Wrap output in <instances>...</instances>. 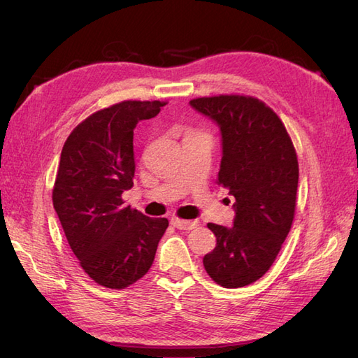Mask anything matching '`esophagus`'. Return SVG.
I'll use <instances>...</instances> for the list:
<instances>
[{
	"label": "esophagus",
	"instance_id": "esophagus-1",
	"mask_svg": "<svg viewBox=\"0 0 358 358\" xmlns=\"http://www.w3.org/2000/svg\"><path fill=\"white\" fill-rule=\"evenodd\" d=\"M171 224L178 229L189 231V229H194L196 226H199V222H196V220H182V219H179V217H173Z\"/></svg>",
	"mask_w": 358,
	"mask_h": 358
}]
</instances>
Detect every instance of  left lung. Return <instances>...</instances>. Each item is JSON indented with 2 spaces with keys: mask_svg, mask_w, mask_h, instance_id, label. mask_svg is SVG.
<instances>
[{
  "mask_svg": "<svg viewBox=\"0 0 358 358\" xmlns=\"http://www.w3.org/2000/svg\"><path fill=\"white\" fill-rule=\"evenodd\" d=\"M189 104L220 126L223 156L217 184L235 197L232 228L208 223L217 245L203 266L214 282L238 289L267 272L290 232L298 155L281 118L257 97L222 94Z\"/></svg>",
  "mask_w": 358,
  "mask_h": 358,
  "instance_id": "obj_1",
  "label": "left lung"
}]
</instances>
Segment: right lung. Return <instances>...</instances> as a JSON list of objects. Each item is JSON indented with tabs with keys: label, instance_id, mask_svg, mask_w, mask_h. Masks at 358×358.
I'll use <instances>...</instances> for the list:
<instances>
[{
	"label": "right lung",
	"instance_id": "1",
	"mask_svg": "<svg viewBox=\"0 0 358 358\" xmlns=\"http://www.w3.org/2000/svg\"><path fill=\"white\" fill-rule=\"evenodd\" d=\"M167 101L124 100L94 112L69 134L53 187L68 245L92 281L121 290L149 272L167 219L124 205L134 187V129Z\"/></svg>",
	"mask_w": 358,
	"mask_h": 358
}]
</instances>
